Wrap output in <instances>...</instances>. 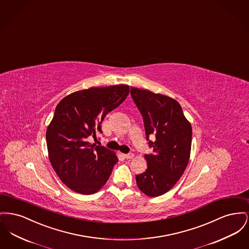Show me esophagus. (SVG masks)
<instances>
[{
	"mask_svg": "<svg viewBox=\"0 0 249 249\" xmlns=\"http://www.w3.org/2000/svg\"><path fill=\"white\" fill-rule=\"evenodd\" d=\"M124 158H126V159H132V158L134 157V155L129 153V154H125V155H124Z\"/></svg>",
	"mask_w": 249,
	"mask_h": 249,
	"instance_id": "1",
	"label": "esophagus"
}]
</instances>
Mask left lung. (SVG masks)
<instances>
[{"mask_svg": "<svg viewBox=\"0 0 249 249\" xmlns=\"http://www.w3.org/2000/svg\"><path fill=\"white\" fill-rule=\"evenodd\" d=\"M130 93L142 115L146 140L154 149L144 156L147 169L136 175L137 185L147 196H161L175 185L188 164L192 127L173 98L133 87Z\"/></svg>", "mask_w": 249, "mask_h": 249, "instance_id": "1", "label": "left lung"}]
</instances>
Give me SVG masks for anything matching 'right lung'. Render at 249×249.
I'll return each instance as SVG.
<instances>
[{
    "label": "right lung",
    "instance_id": "obj_1",
    "mask_svg": "<svg viewBox=\"0 0 249 249\" xmlns=\"http://www.w3.org/2000/svg\"><path fill=\"white\" fill-rule=\"evenodd\" d=\"M129 86L92 87L72 92L55 108L46 139L49 158L61 181L71 190L91 195L107 181L118 162L115 153L89 143L88 138L101 130L106 115L122 104Z\"/></svg>",
    "mask_w": 249,
    "mask_h": 249
}]
</instances>
